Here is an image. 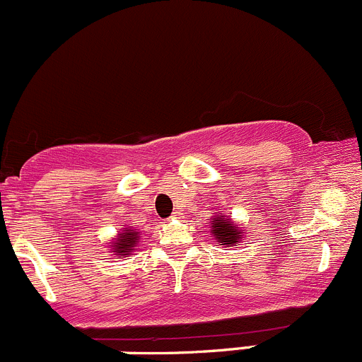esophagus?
<instances>
[{
  "instance_id": "esophagus-1",
  "label": "esophagus",
  "mask_w": 362,
  "mask_h": 362,
  "mask_svg": "<svg viewBox=\"0 0 362 362\" xmlns=\"http://www.w3.org/2000/svg\"><path fill=\"white\" fill-rule=\"evenodd\" d=\"M171 218H180V212H173V216H171Z\"/></svg>"
}]
</instances>
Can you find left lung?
<instances>
[{
  "mask_svg": "<svg viewBox=\"0 0 362 362\" xmlns=\"http://www.w3.org/2000/svg\"><path fill=\"white\" fill-rule=\"evenodd\" d=\"M211 234L214 235V241L221 243L225 246H238V243L245 235V230L239 225H234L230 219L225 218L223 214L216 216L214 221L211 223Z\"/></svg>",
  "mask_w": 362,
  "mask_h": 362,
  "instance_id": "8db88e82",
  "label": "left lung"
}]
</instances>
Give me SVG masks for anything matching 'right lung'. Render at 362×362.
Here are the masks:
<instances>
[{"label": "right lung", "mask_w": 362, "mask_h": 362, "mask_svg": "<svg viewBox=\"0 0 362 362\" xmlns=\"http://www.w3.org/2000/svg\"><path fill=\"white\" fill-rule=\"evenodd\" d=\"M139 239H141L139 232L132 230V228H127V230L119 232V234H117V238L114 239L112 245H110L112 246L114 255L119 259L127 257L128 253L134 252L135 246H137V243H139Z\"/></svg>", "instance_id": "right-lung-1"}]
</instances>
